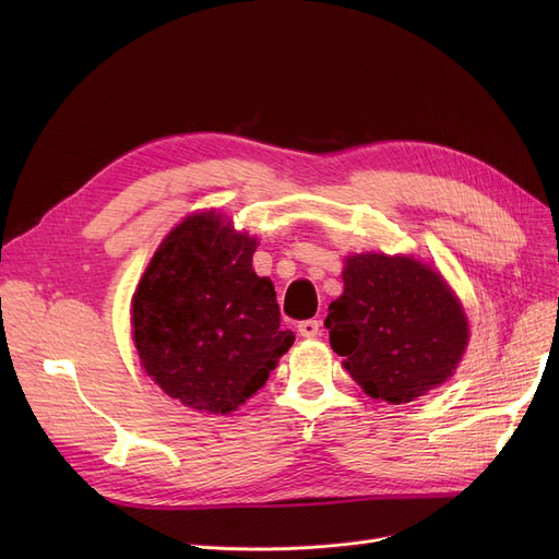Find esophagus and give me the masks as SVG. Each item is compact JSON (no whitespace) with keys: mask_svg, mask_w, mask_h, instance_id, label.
<instances>
[{"mask_svg":"<svg viewBox=\"0 0 559 559\" xmlns=\"http://www.w3.org/2000/svg\"><path fill=\"white\" fill-rule=\"evenodd\" d=\"M319 326H321L319 319H306V321H301V324H299L297 329H299V333H301L304 337H314V335L319 333Z\"/></svg>","mask_w":559,"mask_h":559,"instance_id":"esophagus-1","label":"esophagus"}]
</instances>
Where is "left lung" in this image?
<instances>
[{
	"label": "left lung",
	"mask_w": 559,
	"mask_h": 559,
	"mask_svg": "<svg viewBox=\"0 0 559 559\" xmlns=\"http://www.w3.org/2000/svg\"><path fill=\"white\" fill-rule=\"evenodd\" d=\"M344 295L324 326L350 378L373 399L407 403L442 385L468 340L451 287L413 258L360 253L346 260Z\"/></svg>",
	"instance_id": "left-lung-1"
}]
</instances>
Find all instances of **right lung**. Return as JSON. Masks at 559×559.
Listing matches in <instances>:
<instances>
[{
	"instance_id": "right-lung-1",
	"label": "right lung",
	"mask_w": 559,
	"mask_h": 559,
	"mask_svg": "<svg viewBox=\"0 0 559 559\" xmlns=\"http://www.w3.org/2000/svg\"><path fill=\"white\" fill-rule=\"evenodd\" d=\"M255 245L215 213L192 215L167 235L133 295L142 367L199 413H233L295 342L281 329L272 281L251 267Z\"/></svg>"
}]
</instances>
